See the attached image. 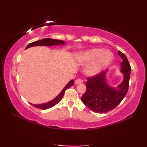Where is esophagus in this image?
Listing matches in <instances>:
<instances>
[{"mask_svg":"<svg viewBox=\"0 0 147 147\" xmlns=\"http://www.w3.org/2000/svg\"><path fill=\"white\" fill-rule=\"evenodd\" d=\"M82 83H83V80L81 79H78L75 81V84H76V85H78V84H81Z\"/></svg>","mask_w":147,"mask_h":147,"instance_id":"1","label":"esophagus"}]
</instances>
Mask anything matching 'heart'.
Here are the masks:
<instances>
[{"label":"heart","instance_id":"heart-1","mask_svg":"<svg viewBox=\"0 0 147 147\" xmlns=\"http://www.w3.org/2000/svg\"><path fill=\"white\" fill-rule=\"evenodd\" d=\"M112 54L103 49H93L81 54L78 61L82 64L89 63L85 72L88 76H94L107 67L112 60Z\"/></svg>","mask_w":147,"mask_h":147}]
</instances>
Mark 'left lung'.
<instances>
[{"instance_id": "8db88e82", "label": "left lung", "mask_w": 147, "mask_h": 147, "mask_svg": "<svg viewBox=\"0 0 147 147\" xmlns=\"http://www.w3.org/2000/svg\"><path fill=\"white\" fill-rule=\"evenodd\" d=\"M118 53L123 59L121 72L124 75L123 82L117 86L118 90L108 85L105 79L107 71L87 79L86 92L81 99L90 109L97 113H105L113 110L123 100L128 90L131 68L126 55L121 51Z\"/></svg>"}]
</instances>
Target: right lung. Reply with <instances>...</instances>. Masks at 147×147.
I'll list each match as a JSON object with an SVG mask.
<instances>
[{"instance_id":"add662e5","label":"right lung","mask_w":147,"mask_h":147,"mask_svg":"<svg viewBox=\"0 0 147 147\" xmlns=\"http://www.w3.org/2000/svg\"><path fill=\"white\" fill-rule=\"evenodd\" d=\"M64 45V42L62 41V40H59L44 38V39L38 40V41L30 43V44L27 45L26 49L34 46H52V45ZM73 84H74V80H72L67 84L66 86L64 87L63 90L61 91V92L59 93V94L56 96L55 98L53 99L51 101H50L47 103H45V104H30L33 105L34 107H35L36 108L40 109H48L49 108L54 107L55 105L58 104V103L61 100V99L62 98V97H63V96L64 95L65 90H66L68 88H69V87L73 86Z\"/></svg>"}]
</instances>
